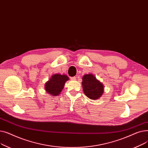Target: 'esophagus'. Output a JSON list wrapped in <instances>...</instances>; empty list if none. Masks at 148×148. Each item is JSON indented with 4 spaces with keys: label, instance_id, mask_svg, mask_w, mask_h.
I'll return each mask as SVG.
<instances>
[{
    "label": "esophagus",
    "instance_id": "obj_1",
    "mask_svg": "<svg viewBox=\"0 0 148 148\" xmlns=\"http://www.w3.org/2000/svg\"><path fill=\"white\" fill-rule=\"evenodd\" d=\"M71 80H76V77H71Z\"/></svg>",
    "mask_w": 148,
    "mask_h": 148
}]
</instances>
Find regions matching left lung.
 I'll return each mask as SVG.
<instances>
[{
    "label": "left lung",
    "instance_id": "obj_1",
    "mask_svg": "<svg viewBox=\"0 0 148 148\" xmlns=\"http://www.w3.org/2000/svg\"><path fill=\"white\" fill-rule=\"evenodd\" d=\"M84 94L91 99H98L104 93L103 84L92 74H85L82 77Z\"/></svg>",
    "mask_w": 148,
    "mask_h": 148
}]
</instances>
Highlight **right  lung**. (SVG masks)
Segmentation results:
<instances>
[{
    "instance_id": "obj_1",
    "label": "right lung",
    "mask_w": 148,
    "mask_h": 148,
    "mask_svg": "<svg viewBox=\"0 0 148 148\" xmlns=\"http://www.w3.org/2000/svg\"><path fill=\"white\" fill-rule=\"evenodd\" d=\"M69 80V77L65 74H55L45 83V90L51 96L59 95L64 88L65 83Z\"/></svg>"
}]
</instances>
